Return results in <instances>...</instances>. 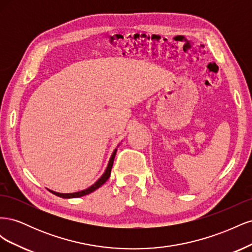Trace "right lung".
Segmentation results:
<instances>
[{"label":"right lung","mask_w":252,"mask_h":252,"mask_svg":"<svg viewBox=\"0 0 252 252\" xmlns=\"http://www.w3.org/2000/svg\"><path fill=\"white\" fill-rule=\"evenodd\" d=\"M117 150L118 149H114V151L112 152V156L109 159V163H108V166L107 168H106L105 172L103 173L102 177L98 179L94 185H91L90 187H88L87 189L85 190H82V191H78V192H73V193H60V192H56V191H52V190H49V191L53 194H56L60 197H64V199H70V197H80V196H83V195H86V194H89L91 192H94V190H96L98 187H101L104 183L107 181L110 177V172H111V168H112V165H113V159H114V157H116V154H117Z\"/></svg>","instance_id":"right-lung-1"}]
</instances>
